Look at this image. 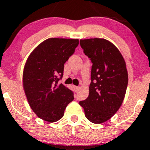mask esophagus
Returning <instances> with one entry per match:
<instances>
[{
	"instance_id": "obj_1",
	"label": "esophagus",
	"mask_w": 150,
	"mask_h": 150,
	"mask_svg": "<svg viewBox=\"0 0 150 150\" xmlns=\"http://www.w3.org/2000/svg\"><path fill=\"white\" fill-rule=\"evenodd\" d=\"M73 88H74V89H75V92H77V91L79 90V87H77V86H75V85H73Z\"/></svg>"
}]
</instances>
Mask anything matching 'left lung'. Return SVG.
<instances>
[{"instance_id":"left-lung-1","label":"left lung","mask_w":150,"mask_h":150,"mask_svg":"<svg viewBox=\"0 0 150 150\" xmlns=\"http://www.w3.org/2000/svg\"><path fill=\"white\" fill-rule=\"evenodd\" d=\"M81 48L92 63L89 94L79 104L86 118L99 124L110 119L124 99L128 77L121 53L104 39H81Z\"/></svg>"}]
</instances>
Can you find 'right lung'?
Wrapping results in <instances>:
<instances>
[{
  "label": "right lung",
  "instance_id": "obj_1",
  "mask_svg": "<svg viewBox=\"0 0 150 150\" xmlns=\"http://www.w3.org/2000/svg\"><path fill=\"white\" fill-rule=\"evenodd\" d=\"M78 39L51 38L41 43L27 58L23 72V87L31 108L39 118L56 122L74 99V93L58 82L65 63L75 53Z\"/></svg>",
  "mask_w": 150,
  "mask_h": 150
}]
</instances>
